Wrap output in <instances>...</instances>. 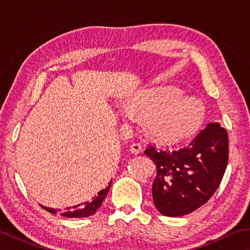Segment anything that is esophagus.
Segmentation results:
<instances>
[{"label":"esophagus","mask_w":250,"mask_h":250,"mask_svg":"<svg viewBox=\"0 0 250 250\" xmlns=\"http://www.w3.org/2000/svg\"><path fill=\"white\" fill-rule=\"evenodd\" d=\"M130 151H131V153H133V154H139L142 151V146L140 145V143H137V142L132 143V145L130 146Z\"/></svg>","instance_id":"obj_1"}]
</instances>
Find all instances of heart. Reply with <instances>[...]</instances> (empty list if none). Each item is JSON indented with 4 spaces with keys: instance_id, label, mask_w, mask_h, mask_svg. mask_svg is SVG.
Segmentation results:
<instances>
[{
    "instance_id": "b5f03b06",
    "label": "heart",
    "mask_w": 250,
    "mask_h": 250,
    "mask_svg": "<svg viewBox=\"0 0 250 250\" xmlns=\"http://www.w3.org/2000/svg\"><path fill=\"white\" fill-rule=\"evenodd\" d=\"M124 108L122 117L143 116L147 133L163 142H180L192 137L206 117V107L200 98L173 86L147 88L125 100Z\"/></svg>"
}]
</instances>
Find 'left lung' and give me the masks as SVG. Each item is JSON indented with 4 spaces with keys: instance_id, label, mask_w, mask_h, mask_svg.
Instances as JSON below:
<instances>
[{
    "instance_id": "left-lung-1",
    "label": "left lung",
    "mask_w": 250,
    "mask_h": 250,
    "mask_svg": "<svg viewBox=\"0 0 250 250\" xmlns=\"http://www.w3.org/2000/svg\"><path fill=\"white\" fill-rule=\"evenodd\" d=\"M156 167L152 185L154 205L162 215L179 217L200 208L221 184L228 161V134L210 122L180 150L145 151Z\"/></svg>"
}]
</instances>
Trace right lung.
I'll return each instance as SVG.
<instances>
[{
  "label": "right lung",
  "mask_w": 250,
  "mask_h": 250,
  "mask_svg": "<svg viewBox=\"0 0 250 250\" xmlns=\"http://www.w3.org/2000/svg\"><path fill=\"white\" fill-rule=\"evenodd\" d=\"M111 182L112 180L110 181L109 185L107 188L101 189L100 192L97 193V195L95 197H92L90 201H87L84 203H82V204H78L76 206H71V207H67V210L64 211V213H62L61 215L62 216H65V217H68V218H80V217H88V216H91V215H94L97 209L99 208L103 204V202L104 201L105 196H107L108 191L110 188V185H111ZM44 209H46L49 213H53V214H57L56 209L54 208H49V207H45V206H42ZM70 208V210L68 208Z\"/></svg>",
  "instance_id": "add662e5"
}]
</instances>
